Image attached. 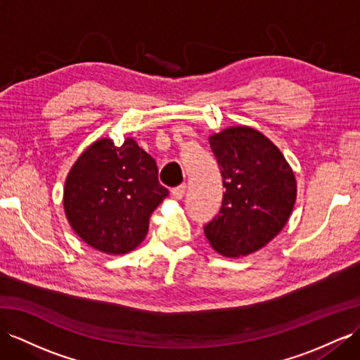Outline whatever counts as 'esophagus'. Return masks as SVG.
Masks as SVG:
<instances>
[{
	"instance_id": "1",
	"label": "esophagus",
	"mask_w": 360,
	"mask_h": 360,
	"mask_svg": "<svg viewBox=\"0 0 360 360\" xmlns=\"http://www.w3.org/2000/svg\"><path fill=\"white\" fill-rule=\"evenodd\" d=\"M186 191H187V186L186 184H181V186L172 188V196L176 199H182L184 196H186Z\"/></svg>"
}]
</instances>
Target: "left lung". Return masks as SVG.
I'll return each mask as SVG.
<instances>
[{
    "mask_svg": "<svg viewBox=\"0 0 360 360\" xmlns=\"http://www.w3.org/2000/svg\"><path fill=\"white\" fill-rule=\"evenodd\" d=\"M220 167L224 199L204 226L225 257L248 255L278 234L297 199V181L278 147L255 129L238 126L210 136Z\"/></svg>",
    "mask_w": 360,
    "mask_h": 360,
    "instance_id": "left-lung-1",
    "label": "left lung"
}]
</instances>
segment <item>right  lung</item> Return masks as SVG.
<instances>
[{"label": "right lung", "mask_w": 360, "mask_h": 360, "mask_svg": "<svg viewBox=\"0 0 360 360\" xmlns=\"http://www.w3.org/2000/svg\"><path fill=\"white\" fill-rule=\"evenodd\" d=\"M169 196L152 156L132 138L122 146L96 141L72 165L63 207L82 240L106 254H126L141 243L153 210Z\"/></svg>", "instance_id": "obj_1"}]
</instances>
